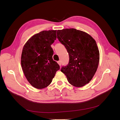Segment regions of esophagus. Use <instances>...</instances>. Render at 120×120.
Returning <instances> with one entry per match:
<instances>
[{
  "mask_svg": "<svg viewBox=\"0 0 120 120\" xmlns=\"http://www.w3.org/2000/svg\"><path fill=\"white\" fill-rule=\"evenodd\" d=\"M57 63H58V64L59 65V66H61V61H59L57 62Z\"/></svg>",
  "mask_w": 120,
  "mask_h": 120,
  "instance_id": "obj_1",
  "label": "esophagus"
}]
</instances>
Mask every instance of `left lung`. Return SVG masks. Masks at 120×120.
Masks as SVG:
<instances>
[{"instance_id": "8db88e82", "label": "left lung", "mask_w": 120, "mask_h": 120, "mask_svg": "<svg viewBox=\"0 0 120 120\" xmlns=\"http://www.w3.org/2000/svg\"><path fill=\"white\" fill-rule=\"evenodd\" d=\"M57 36L69 55L68 64L63 66L61 71L71 85L84 86L91 81L99 64L95 40L87 33L73 28L57 30Z\"/></svg>"}]
</instances>
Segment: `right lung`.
<instances>
[{"mask_svg": "<svg viewBox=\"0 0 120 120\" xmlns=\"http://www.w3.org/2000/svg\"><path fill=\"white\" fill-rule=\"evenodd\" d=\"M56 30H43L28 40L23 48L21 63L25 77L34 87L42 89L52 82L60 66L52 59L51 45Z\"/></svg>", "mask_w": 120, "mask_h": 120, "instance_id": "obj_1", "label": "right lung"}]
</instances>
